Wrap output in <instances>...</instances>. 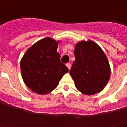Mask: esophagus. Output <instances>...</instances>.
<instances>
[{
  "instance_id": "obj_1",
  "label": "esophagus",
  "mask_w": 127,
  "mask_h": 127,
  "mask_svg": "<svg viewBox=\"0 0 127 127\" xmlns=\"http://www.w3.org/2000/svg\"><path fill=\"white\" fill-rule=\"evenodd\" d=\"M66 66H67V68H68V69H69V70H70V69H71V63H66Z\"/></svg>"
}]
</instances>
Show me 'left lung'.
I'll return each instance as SVG.
<instances>
[{"label": "left lung", "instance_id": "obj_1", "mask_svg": "<svg viewBox=\"0 0 127 127\" xmlns=\"http://www.w3.org/2000/svg\"><path fill=\"white\" fill-rule=\"evenodd\" d=\"M75 61L70 74L82 93L92 95L101 92L108 82L110 66L101 47L92 41H80L75 47Z\"/></svg>", "mask_w": 127, "mask_h": 127}]
</instances>
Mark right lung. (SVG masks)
Here are the masks:
<instances>
[{"label":"right lung","instance_id":"add662e5","mask_svg":"<svg viewBox=\"0 0 127 127\" xmlns=\"http://www.w3.org/2000/svg\"><path fill=\"white\" fill-rule=\"evenodd\" d=\"M58 43L50 37L41 39L30 47L21 60L24 82L36 93H50L57 87L64 75L69 72L56 52Z\"/></svg>","mask_w":127,"mask_h":127}]
</instances>
